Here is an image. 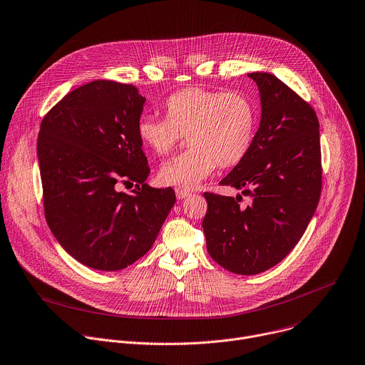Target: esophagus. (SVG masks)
I'll return each instance as SVG.
<instances>
[{
	"label": "esophagus",
	"mask_w": 365,
	"mask_h": 365,
	"mask_svg": "<svg viewBox=\"0 0 365 365\" xmlns=\"http://www.w3.org/2000/svg\"><path fill=\"white\" fill-rule=\"evenodd\" d=\"M190 193L187 192V190H185V189H176V197L179 199V200H182V199H185V197H187Z\"/></svg>",
	"instance_id": "esophagus-1"
}]
</instances>
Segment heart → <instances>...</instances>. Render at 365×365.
I'll return each mask as SVG.
<instances>
[{
    "instance_id": "b5f03b06",
    "label": "heart",
    "mask_w": 365,
    "mask_h": 365,
    "mask_svg": "<svg viewBox=\"0 0 365 365\" xmlns=\"http://www.w3.org/2000/svg\"><path fill=\"white\" fill-rule=\"evenodd\" d=\"M166 118L142 115L138 138L158 156L169 155L187 136L190 149L162 165V183L195 189L216 166L237 165L250 152L257 132L254 101L240 91L189 87L165 103Z\"/></svg>"
}]
</instances>
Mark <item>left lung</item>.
<instances>
[{
  "label": "left lung",
  "instance_id": "obj_1",
  "mask_svg": "<svg viewBox=\"0 0 365 365\" xmlns=\"http://www.w3.org/2000/svg\"><path fill=\"white\" fill-rule=\"evenodd\" d=\"M248 76L259 88V129L220 185L240 189L251 203L239 205L240 195H203L207 252L237 275L261 274L294 250L318 206L322 175L314 108L274 74Z\"/></svg>",
  "mask_w": 365,
  "mask_h": 365
}]
</instances>
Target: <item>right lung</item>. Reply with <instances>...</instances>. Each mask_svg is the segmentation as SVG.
I'll return each mask as SVG.
<instances>
[{"mask_svg":"<svg viewBox=\"0 0 365 365\" xmlns=\"http://www.w3.org/2000/svg\"><path fill=\"white\" fill-rule=\"evenodd\" d=\"M146 97L133 84L96 80L64 96L43 118L37 156L47 223L63 250L98 271H120L155 244L176 202L150 187L136 126ZM118 181H136L132 195Z\"/></svg>","mask_w":365,"mask_h":365,"instance_id":"right-lung-1","label":"right lung"}]
</instances>
